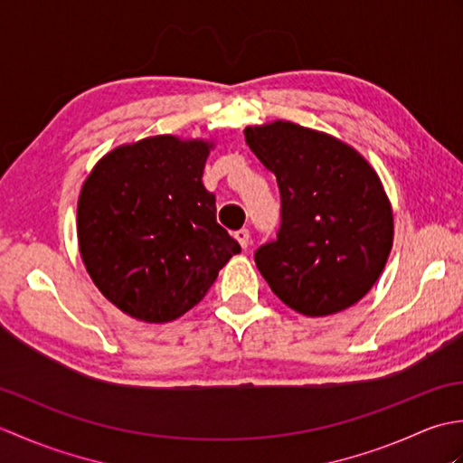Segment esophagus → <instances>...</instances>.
<instances>
[{
    "label": "esophagus",
    "mask_w": 463,
    "mask_h": 463,
    "mask_svg": "<svg viewBox=\"0 0 463 463\" xmlns=\"http://www.w3.org/2000/svg\"><path fill=\"white\" fill-rule=\"evenodd\" d=\"M234 237H237V241H239V244H241L242 249L249 247V242H250V232H249V229L237 231V232H234Z\"/></svg>",
    "instance_id": "1"
}]
</instances>
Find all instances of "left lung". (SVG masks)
<instances>
[{
  "mask_svg": "<svg viewBox=\"0 0 463 463\" xmlns=\"http://www.w3.org/2000/svg\"><path fill=\"white\" fill-rule=\"evenodd\" d=\"M280 191V229L254 252L277 297L304 317L350 308L376 284L394 241L380 176L328 133L290 121L244 129Z\"/></svg>",
  "mask_w": 463,
  "mask_h": 463,
  "instance_id": "1",
  "label": "left lung"
}]
</instances>
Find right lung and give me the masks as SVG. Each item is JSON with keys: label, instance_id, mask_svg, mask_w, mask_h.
Listing matches in <instances>:
<instances>
[{"label": "right lung", "instance_id": "obj_1", "mask_svg": "<svg viewBox=\"0 0 463 463\" xmlns=\"http://www.w3.org/2000/svg\"><path fill=\"white\" fill-rule=\"evenodd\" d=\"M211 141L173 135L121 145L93 166L77 203V239L103 297L131 318L171 322L196 307L241 244L204 189Z\"/></svg>", "mask_w": 463, "mask_h": 463}]
</instances>
